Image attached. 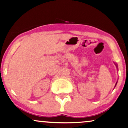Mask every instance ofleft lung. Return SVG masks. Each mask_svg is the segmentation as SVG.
I'll return each instance as SVG.
<instances>
[{
    "label": "left lung",
    "instance_id": "obj_1",
    "mask_svg": "<svg viewBox=\"0 0 128 128\" xmlns=\"http://www.w3.org/2000/svg\"><path fill=\"white\" fill-rule=\"evenodd\" d=\"M115 65H116V64H115ZM116 67H117V66H116ZM116 84H117V82H116Z\"/></svg>",
    "mask_w": 128,
    "mask_h": 128
}]
</instances>
